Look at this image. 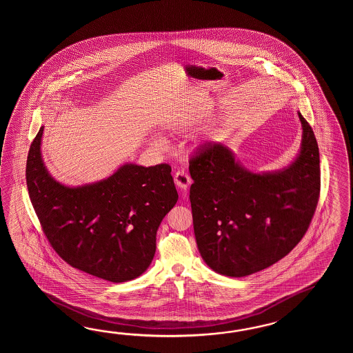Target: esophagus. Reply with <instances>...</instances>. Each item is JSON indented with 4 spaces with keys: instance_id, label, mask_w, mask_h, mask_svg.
<instances>
[{
    "instance_id": "1",
    "label": "esophagus",
    "mask_w": 353,
    "mask_h": 353,
    "mask_svg": "<svg viewBox=\"0 0 353 353\" xmlns=\"http://www.w3.org/2000/svg\"><path fill=\"white\" fill-rule=\"evenodd\" d=\"M174 181L181 190H187V188L192 184V178L189 176V174L184 170H178L174 175Z\"/></svg>"
}]
</instances>
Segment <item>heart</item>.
<instances>
[{"mask_svg": "<svg viewBox=\"0 0 353 353\" xmlns=\"http://www.w3.org/2000/svg\"><path fill=\"white\" fill-rule=\"evenodd\" d=\"M155 143H157V146H159V148H163V146H164V141H163V140H157Z\"/></svg>", "mask_w": 353, "mask_h": 353, "instance_id": "heart-1", "label": "heart"}]
</instances>
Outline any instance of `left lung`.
<instances>
[{
	"instance_id": "obj_1",
	"label": "left lung",
	"mask_w": 353,
	"mask_h": 353,
	"mask_svg": "<svg viewBox=\"0 0 353 353\" xmlns=\"http://www.w3.org/2000/svg\"><path fill=\"white\" fill-rule=\"evenodd\" d=\"M298 114L301 150L283 172L250 173L221 143H205L190 157L195 240L218 274L242 278L263 270L307 232L321 193L319 149L310 125Z\"/></svg>"
}]
</instances>
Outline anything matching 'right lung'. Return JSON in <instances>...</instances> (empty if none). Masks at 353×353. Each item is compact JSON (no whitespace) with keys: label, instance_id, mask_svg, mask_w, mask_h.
<instances>
[{"label":"right lung","instance_id":"right-lung-1","mask_svg":"<svg viewBox=\"0 0 353 353\" xmlns=\"http://www.w3.org/2000/svg\"><path fill=\"white\" fill-rule=\"evenodd\" d=\"M44 128L26 160L31 204L54 251L70 266L112 283L137 278L157 250V231L178 201L169 164H126L110 178L69 188L41 159Z\"/></svg>","mask_w":353,"mask_h":353}]
</instances>
